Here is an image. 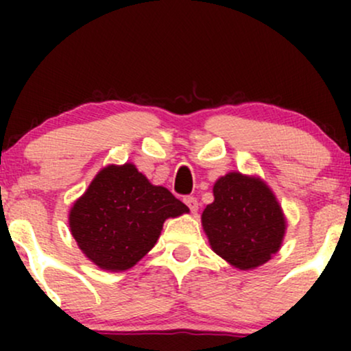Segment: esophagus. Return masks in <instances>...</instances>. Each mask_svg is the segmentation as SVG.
I'll use <instances>...</instances> for the list:
<instances>
[{"label": "esophagus", "mask_w": 351, "mask_h": 351, "mask_svg": "<svg viewBox=\"0 0 351 351\" xmlns=\"http://www.w3.org/2000/svg\"><path fill=\"white\" fill-rule=\"evenodd\" d=\"M184 204H186L191 213L198 211V199L193 198V196H188V198H184Z\"/></svg>", "instance_id": "esophagus-1"}]
</instances>
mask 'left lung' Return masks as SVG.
<instances>
[{
	"label": "left lung",
	"mask_w": 351,
	"mask_h": 351,
	"mask_svg": "<svg viewBox=\"0 0 351 351\" xmlns=\"http://www.w3.org/2000/svg\"><path fill=\"white\" fill-rule=\"evenodd\" d=\"M213 195L215 201L201 215L213 251L241 271L267 263L287 228L271 188L261 178L232 171L216 181Z\"/></svg>",
	"instance_id": "obj_1"
}]
</instances>
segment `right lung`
Segmentation results:
<instances>
[{
    "instance_id": "add662e5",
    "label": "right lung",
    "mask_w": 351,
    "mask_h": 351,
    "mask_svg": "<svg viewBox=\"0 0 351 351\" xmlns=\"http://www.w3.org/2000/svg\"><path fill=\"white\" fill-rule=\"evenodd\" d=\"M163 186L125 163L97 173L69 213L74 239L100 269L119 272L134 267L158 241L165 219L188 213Z\"/></svg>"
}]
</instances>
